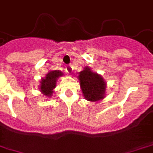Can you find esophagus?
I'll return each instance as SVG.
<instances>
[{
	"instance_id": "1",
	"label": "esophagus",
	"mask_w": 153,
	"mask_h": 153,
	"mask_svg": "<svg viewBox=\"0 0 153 153\" xmlns=\"http://www.w3.org/2000/svg\"><path fill=\"white\" fill-rule=\"evenodd\" d=\"M65 70H66V72L68 73V74L72 73V71H73L72 66H71V65H68V66H67V68H66V69H65Z\"/></svg>"
}]
</instances>
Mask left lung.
<instances>
[{"label":"left lung","instance_id":"1","mask_svg":"<svg viewBox=\"0 0 153 153\" xmlns=\"http://www.w3.org/2000/svg\"><path fill=\"white\" fill-rule=\"evenodd\" d=\"M79 74L81 90L87 100L97 101L105 97V82L101 75L93 73L90 68Z\"/></svg>","mask_w":153,"mask_h":153}]
</instances>
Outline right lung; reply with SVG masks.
<instances>
[{
    "label": "right lung",
    "instance_id": "add662e5",
    "mask_svg": "<svg viewBox=\"0 0 153 153\" xmlns=\"http://www.w3.org/2000/svg\"><path fill=\"white\" fill-rule=\"evenodd\" d=\"M61 75H63V74L59 70H54V71H51L48 73L47 74L46 78L42 79L41 81L40 89H41L42 93L47 96H51L53 93V90L56 86L57 79Z\"/></svg>",
    "mask_w": 153,
    "mask_h": 153
}]
</instances>
